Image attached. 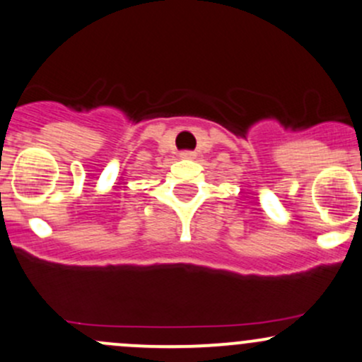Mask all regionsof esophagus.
<instances>
[{
    "label": "esophagus",
    "mask_w": 362,
    "mask_h": 362,
    "mask_svg": "<svg viewBox=\"0 0 362 362\" xmlns=\"http://www.w3.org/2000/svg\"><path fill=\"white\" fill-rule=\"evenodd\" d=\"M180 158L182 159H194V158H196V152H194V151H182Z\"/></svg>",
    "instance_id": "34e87169"
}]
</instances>
